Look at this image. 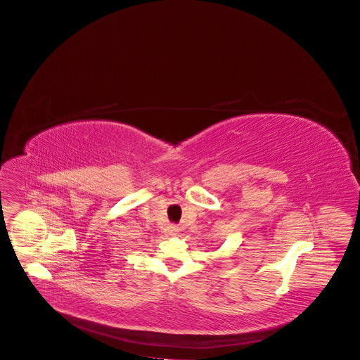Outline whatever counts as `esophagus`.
<instances>
[{
    "label": "esophagus",
    "mask_w": 360,
    "mask_h": 360,
    "mask_svg": "<svg viewBox=\"0 0 360 360\" xmlns=\"http://www.w3.org/2000/svg\"><path fill=\"white\" fill-rule=\"evenodd\" d=\"M178 232H179L178 226H175V224L167 226V233H169V235H175V233H178Z\"/></svg>",
    "instance_id": "34e87169"
}]
</instances>
